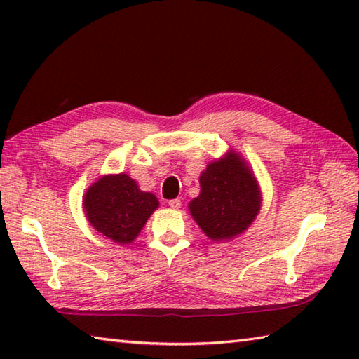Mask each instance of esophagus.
I'll return each instance as SVG.
<instances>
[{
	"label": "esophagus",
	"instance_id": "esophagus-1",
	"mask_svg": "<svg viewBox=\"0 0 359 359\" xmlns=\"http://www.w3.org/2000/svg\"><path fill=\"white\" fill-rule=\"evenodd\" d=\"M168 205H170V207L174 210H179L182 203H180V199H171V201H168Z\"/></svg>",
	"mask_w": 359,
	"mask_h": 359
}]
</instances>
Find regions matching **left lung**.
Here are the masks:
<instances>
[{"label":"left lung","mask_w":359,"mask_h":359,"mask_svg":"<svg viewBox=\"0 0 359 359\" xmlns=\"http://www.w3.org/2000/svg\"><path fill=\"white\" fill-rule=\"evenodd\" d=\"M261 194L253 174L238 154L208 165L201 175V194L189 203L191 216L212 241L231 239L253 222Z\"/></svg>","instance_id":"8db88e82"}]
</instances>
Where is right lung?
Returning <instances> with one entry per match:
<instances>
[{"mask_svg": "<svg viewBox=\"0 0 359 359\" xmlns=\"http://www.w3.org/2000/svg\"><path fill=\"white\" fill-rule=\"evenodd\" d=\"M89 224L117 243L137 238L158 207L154 194L143 193L128 174L104 175L88 189L83 201Z\"/></svg>", "mask_w": 359, "mask_h": 359, "instance_id": "1", "label": "right lung"}]
</instances>
